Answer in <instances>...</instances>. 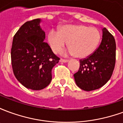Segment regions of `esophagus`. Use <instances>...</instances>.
Here are the masks:
<instances>
[{
	"label": "esophagus",
	"mask_w": 123,
	"mask_h": 123,
	"mask_svg": "<svg viewBox=\"0 0 123 123\" xmlns=\"http://www.w3.org/2000/svg\"><path fill=\"white\" fill-rule=\"evenodd\" d=\"M60 62H68V60H67V59H60Z\"/></svg>",
	"instance_id": "34e87169"
}]
</instances>
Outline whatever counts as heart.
I'll list each match as a JSON object with an SVG mask.
<instances>
[{"mask_svg":"<svg viewBox=\"0 0 123 123\" xmlns=\"http://www.w3.org/2000/svg\"><path fill=\"white\" fill-rule=\"evenodd\" d=\"M101 39V34L98 28L84 24L63 25L59 31L51 30L47 35L49 45L54 53H59L68 42L69 53L79 59L91 56Z\"/></svg>","mask_w":123,"mask_h":123,"instance_id":"obj_1","label":"heart"}]
</instances>
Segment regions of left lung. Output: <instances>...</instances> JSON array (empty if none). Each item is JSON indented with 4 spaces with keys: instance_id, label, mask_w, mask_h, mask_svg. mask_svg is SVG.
I'll return each mask as SVG.
<instances>
[{
    "instance_id": "8db88e82",
    "label": "left lung",
    "mask_w": 123,
    "mask_h": 123,
    "mask_svg": "<svg viewBox=\"0 0 123 123\" xmlns=\"http://www.w3.org/2000/svg\"><path fill=\"white\" fill-rule=\"evenodd\" d=\"M101 44L93 53L80 60V68L74 74L76 85L83 90L92 91L102 87L111 78L113 72L116 43L115 38L103 28Z\"/></svg>"
}]
</instances>
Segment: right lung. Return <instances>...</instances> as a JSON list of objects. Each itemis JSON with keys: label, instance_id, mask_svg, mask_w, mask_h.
Wrapping results in <instances>:
<instances>
[{"label": "right lung", "instance_id": "1", "mask_svg": "<svg viewBox=\"0 0 123 123\" xmlns=\"http://www.w3.org/2000/svg\"><path fill=\"white\" fill-rule=\"evenodd\" d=\"M38 18L26 22L13 38L11 61L14 74L24 86L33 90L46 88L52 80L51 70L59 59L45 43V33Z\"/></svg>", "mask_w": 123, "mask_h": 123}]
</instances>
